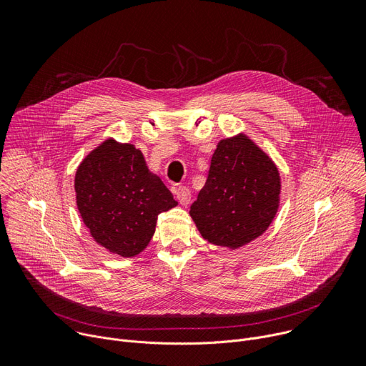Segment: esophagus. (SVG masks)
Returning a JSON list of instances; mask_svg holds the SVG:
<instances>
[{"label":"esophagus","mask_w":366,"mask_h":366,"mask_svg":"<svg viewBox=\"0 0 366 366\" xmlns=\"http://www.w3.org/2000/svg\"><path fill=\"white\" fill-rule=\"evenodd\" d=\"M175 195H177V199L179 201L181 205H188L189 201H191V192L187 187H178L177 191H175Z\"/></svg>","instance_id":"34e87169"}]
</instances>
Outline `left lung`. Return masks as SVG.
<instances>
[{"mask_svg": "<svg viewBox=\"0 0 366 366\" xmlns=\"http://www.w3.org/2000/svg\"><path fill=\"white\" fill-rule=\"evenodd\" d=\"M280 194L277 165L240 133L219 142L189 216L207 242L234 250L271 226L280 208Z\"/></svg>", "mask_w": 366, "mask_h": 366, "instance_id": "obj_1", "label": "left lung"}]
</instances>
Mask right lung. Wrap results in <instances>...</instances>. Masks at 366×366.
<instances>
[{"label":"right lung","instance_id":"1","mask_svg":"<svg viewBox=\"0 0 366 366\" xmlns=\"http://www.w3.org/2000/svg\"><path fill=\"white\" fill-rule=\"evenodd\" d=\"M76 207L92 239L109 252L133 257L149 244L158 216L178 202L143 153L113 137L91 150L75 174Z\"/></svg>","mask_w":366,"mask_h":366}]
</instances>
